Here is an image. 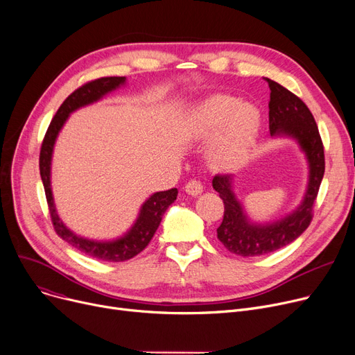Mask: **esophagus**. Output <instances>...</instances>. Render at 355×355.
Returning <instances> with one entry per match:
<instances>
[{
  "label": "esophagus",
  "mask_w": 355,
  "mask_h": 355,
  "mask_svg": "<svg viewBox=\"0 0 355 355\" xmlns=\"http://www.w3.org/2000/svg\"><path fill=\"white\" fill-rule=\"evenodd\" d=\"M184 190H185V193H187V194H190L193 197H197L198 194L202 193V184L200 181L191 180V181H189L187 184H185Z\"/></svg>",
  "instance_id": "1"
}]
</instances>
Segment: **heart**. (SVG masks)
Listing matches in <instances>:
<instances>
[{"mask_svg": "<svg viewBox=\"0 0 355 355\" xmlns=\"http://www.w3.org/2000/svg\"><path fill=\"white\" fill-rule=\"evenodd\" d=\"M260 112L229 95H213L196 105L185 121V134L193 141H207V161L216 171L243 166L256 145Z\"/></svg>", "mask_w": 355, "mask_h": 355, "instance_id": "b5f03b06", "label": "heart"}]
</instances>
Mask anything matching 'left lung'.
<instances>
[{"label": "left lung", "mask_w": 355, "mask_h": 355, "mask_svg": "<svg viewBox=\"0 0 355 355\" xmlns=\"http://www.w3.org/2000/svg\"><path fill=\"white\" fill-rule=\"evenodd\" d=\"M270 87L269 130L272 138H289L300 145L308 162V184L300 206L285 217L253 221L234 193L233 175H216L213 189L225 202V217L217 229V239L239 256H260L282 249L300 237L312 220V206L318 196L325 171L324 145L318 126L308 106L279 83L265 78Z\"/></svg>", "instance_id": "1"}]
</instances>
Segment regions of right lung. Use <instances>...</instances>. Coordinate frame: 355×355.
I'll list each match as a JSON object with an SVG mask.
<instances>
[{
    "mask_svg": "<svg viewBox=\"0 0 355 355\" xmlns=\"http://www.w3.org/2000/svg\"><path fill=\"white\" fill-rule=\"evenodd\" d=\"M125 83L126 78H102L74 90L62 103L58 114L50 122L40 151V175L55 233L78 250L99 260H107V262H123V260L137 256L148 246L159 226L164 213L177 200L178 190L171 189L149 196L141 206L134 225L121 237L114 240H93L71 232L60 218L58 210H55L51 191V159L55 139H58L62 128L73 112L87 105L96 103L98 101L103 99L107 93L125 86Z\"/></svg>",
    "mask_w": 355,
    "mask_h": 355,
    "instance_id": "obj_1",
    "label": "right lung"
}]
</instances>
